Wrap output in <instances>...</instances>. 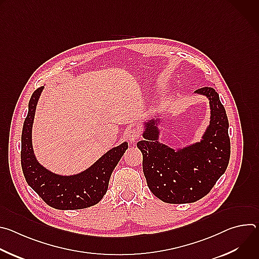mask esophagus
<instances>
[{"instance_id": "1", "label": "esophagus", "mask_w": 259, "mask_h": 259, "mask_svg": "<svg viewBox=\"0 0 259 259\" xmlns=\"http://www.w3.org/2000/svg\"><path fill=\"white\" fill-rule=\"evenodd\" d=\"M126 136L130 142H134L139 138V131L135 128H130L127 130Z\"/></svg>"}]
</instances>
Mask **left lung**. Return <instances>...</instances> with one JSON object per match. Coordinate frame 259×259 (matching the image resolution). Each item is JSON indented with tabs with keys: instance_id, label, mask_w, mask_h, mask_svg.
I'll return each instance as SVG.
<instances>
[{
	"instance_id": "left-lung-1",
	"label": "left lung",
	"mask_w": 259,
	"mask_h": 259,
	"mask_svg": "<svg viewBox=\"0 0 259 259\" xmlns=\"http://www.w3.org/2000/svg\"><path fill=\"white\" fill-rule=\"evenodd\" d=\"M195 93L206 96L211 109L209 126L200 142L177 150L161 143L159 117L143 122L144 140L137 142L147 187L165 203L184 204L202 199L229 165L231 141L225 106L212 87Z\"/></svg>"
}]
</instances>
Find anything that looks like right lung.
<instances>
[{"label":"right lung","mask_w":259,"mask_h":259,"mask_svg":"<svg viewBox=\"0 0 259 259\" xmlns=\"http://www.w3.org/2000/svg\"><path fill=\"white\" fill-rule=\"evenodd\" d=\"M44 86L36 89L28 102V113L21 134V167L28 186L43 201L59 210L84 209L97 204L106 194L110 175L128 149L125 141L113 147L85 171L73 175L55 174L35 159L31 129L36 103Z\"/></svg>","instance_id":"right-lung-1"}]
</instances>
